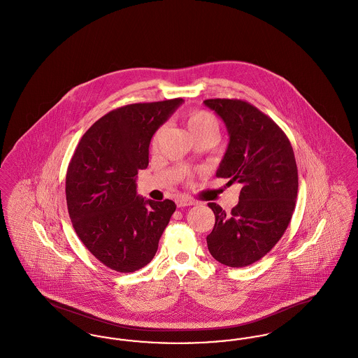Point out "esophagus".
<instances>
[{
    "mask_svg": "<svg viewBox=\"0 0 358 358\" xmlns=\"http://www.w3.org/2000/svg\"><path fill=\"white\" fill-rule=\"evenodd\" d=\"M176 204H177L178 208H184V206H190V205H194L196 203H194L193 200L187 199V197H178V199L176 200Z\"/></svg>",
    "mask_w": 358,
    "mask_h": 358,
    "instance_id": "esophagus-1",
    "label": "esophagus"
}]
</instances>
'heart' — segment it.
<instances>
[{
  "label": "heart",
  "mask_w": 358,
  "mask_h": 358,
  "mask_svg": "<svg viewBox=\"0 0 358 358\" xmlns=\"http://www.w3.org/2000/svg\"><path fill=\"white\" fill-rule=\"evenodd\" d=\"M187 126L190 136L194 141L205 136H219V122L212 113L206 110H194L189 113L187 117ZM155 139L157 134L154 136L153 143Z\"/></svg>",
  "instance_id": "heart-1"
}]
</instances>
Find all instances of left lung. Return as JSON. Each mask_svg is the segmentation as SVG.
Returning <instances> with one entry per match:
<instances>
[{
	"mask_svg": "<svg viewBox=\"0 0 358 358\" xmlns=\"http://www.w3.org/2000/svg\"><path fill=\"white\" fill-rule=\"evenodd\" d=\"M225 123L229 143L216 177L241 185L238 203L227 213L209 203L216 222L208 250L229 267H245L283 236L295 209L298 169L289 138L270 117L241 99H206Z\"/></svg>",
	"mask_w": 358,
	"mask_h": 358,
	"instance_id": "left-lung-1",
	"label": "left lung"
}]
</instances>
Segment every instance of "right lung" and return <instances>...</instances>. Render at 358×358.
<instances>
[{
  "label": "right lung",
  "mask_w": 358,
  "mask_h": 358,
  "mask_svg": "<svg viewBox=\"0 0 358 358\" xmlns=\"http://www.w3.org/2000/svg\"><path fill=\"white\" fill-rule=\"evenodd\" d=\"M182 103H134L96 120L69 161V217L85 248L106 267L134 273L152 262L176 204L136 196L138 171L149 165L157 129Z\"/></svg>",
  "instance_id": "add662e5"
}]
</instances>
